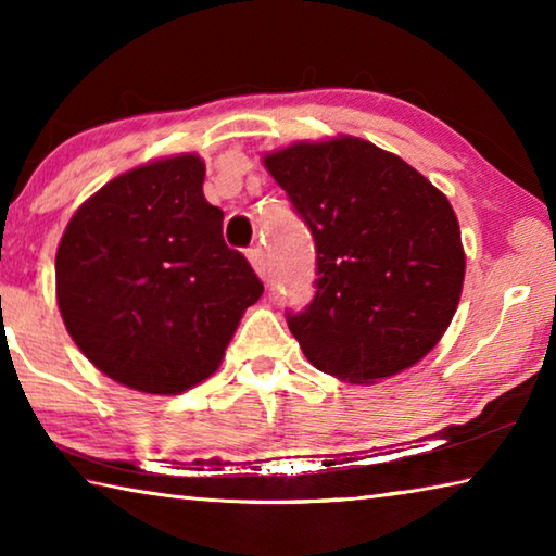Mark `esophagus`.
<instances>
[{"label":"esophagus","mask_w":556,"mask_h":556,"mask_svg":"<svg viewBox=\"0 0 556 556\" xmlns=\"http://www.w3.org/2000/svg\"><path fill=\"white\" fill-rule=\"evenodd\" d=\"M248 260H250V265L255 267L257 275L265 279L267 277V255H265V250H262L260 244H257V248H250L248 250Z\"/></svg>","instance_id":"1"}]
</instances>
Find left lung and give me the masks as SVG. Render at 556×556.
I'll return each instance as SVG.
<instances>
[{
	"label": "left lung",
	"instance_id": "8db88e82",
	"mask_svg": "<svg viewBox=\"0 0 556 556\" xmlns=\"http://www.w3.org/2000/svg\"><path fill=\"white\" fill-rule=\"evenodd\" d=\"M316 242V296L289 331L316 370L370 384L419 363L454 318L466 252L439 188L361 137L262 159Z\"/></svg>",
	"mask_w": 556,
	"mask_h": 556
}]
</instances>
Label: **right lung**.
Instances as JSON below:
<instances>
[{
  "mask_svg": "<svg viewBox=\"0 0 556 556\" xmlns=\"http://www.w3.org/2000/svg\"><path fill=\"white\" fill-rule=\"evenodd\" d=\"M195 154L129 168L73 213L55 252V299L75 345L137 392L181 394L211 378L265 291L225 244Z\"/></svg>",
  "mask_w": 556,
  "mask_h": 556,
  "instance_id": "add662e5",
  "label": "right lung"
}]
</instances>
